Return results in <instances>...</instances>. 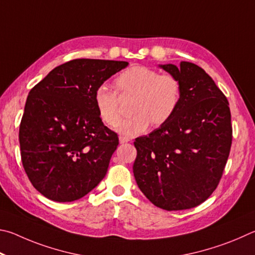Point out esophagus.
Here are the masks:
<instances>
[{
	"mask_svg": "<svg viewBox=\"0 0 255 255\" xmlns=\"http://www.w3.org/2000/svg\"><path fill=\"white\" fill-rule=\"evenodd\" d=\"M128 141H130V137L124 136V135L120 136V143H128Z\"/></svg>",
	"mask_w": 255,
	"mask_h": 255,
	"instance_id": "obj_1",
	"label": "esophagus"
}]
</instances>
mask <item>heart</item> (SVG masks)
I'll return each mask as SVG.
<instances>
[{"instance_id":"1","label":"heart","mask_w":255,"mask_h":255,"mask_svg":"<svg viewBox=\"0 0 255 255\" xmlns=\"http://www.w3.org/2000/svg\"><path fill=\"white\" fill-rule=\"evenodd\" d=\"M113 89L101 84L95 88L93 101L97 114L109 127L119 119L118 98L132 96L128 119L116 125L115 130L124 135H136L152 127H161L172 119L184 95L180 78L171 74H159L146 66H133L121 71L113 79Z\"/></svg>"}]
</instances>
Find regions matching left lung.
<instances>
[{
	"mask_svg": "<svg viewBox=\"0 0 255 255\" xmlns=\"http://www.w3.org/2000/svg\"><path fill=\"white\" fill-rule=\"evenodd\" d=\"M180 78L182 101L172 119L136 137L133 173L151 203L166 211L198 206L217 188L233 130L226 96L206 71L188 61L163 65Z\"/></svg>",
	"mask_w": 255,
	"mask_h": 255,
	"instance_id": "1",
	"label": "left lung"
}]
</instances>
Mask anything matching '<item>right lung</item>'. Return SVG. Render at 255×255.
I'll list each match as a JSON object with an SVG mask.
<instances>
[{
	"label": "right lung",
	"instance_id": "obj_1",
	"mask_svg": "<svg viewBox=\"0 0 255 255\" xmlns=\"http://www.w3.org/2000/svg\"><path fill=\"white\" fill-rule=\"evenodd\" d=\"M128 65L74 59L52 69L30 91L19 130L21 160L44 197L74 202L105 177L119 136L102 122L93 94Z\"/></svg>",
	"mask_w": 255,
	"mask_h": 255
}]
</instances>
